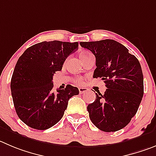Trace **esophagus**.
Returning a JSON list of instances; mask_svg holds the SVG:
<instances>
[{
  "mask_svg": "<svg viewBox=\"0 0 156 156\" xmlns=\"http://www.w3.org/2000/svg\"><path fill=\"white\" fill-rule=\"evenodd\" d=\"M78 90H79L80 94H82V93H85L86 91H88V88H78Z\"/></svg>",
  "mask_w": 156,
  "mask_h": 156,
  "instance_id": "1",
  "label": "esophagus"
}]
</instances>
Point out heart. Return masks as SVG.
Segmentation results:
<instances>
[{
    "label": "heart",
    "instance_id": "heart-1",
    "mask_svg": "<svg viewBox=\"0 0 156 156\" xmlns=\"http://www.w3.org/2000/svg\"><path fill=\"white\" fill-rule=\"evenodd\" d=\"M87 54H88V52H82V53H81V55H80V56H81V58L82 56H84V55H87ZM75 82L77 83V84H78V85H81V84H82V79H81V78H77L76 79H75Z\"/></svg>",
    "mask_w": 156,
    "mask_h": 156
}]
</instances>
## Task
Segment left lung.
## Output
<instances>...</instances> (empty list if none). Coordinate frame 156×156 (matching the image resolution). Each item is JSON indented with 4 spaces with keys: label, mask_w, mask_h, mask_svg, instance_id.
<instances>
[{
    "label": "left lung",
    "mask_w": 156,
    "mask_h": 156,
    "mask_svg": "<svg viewBox=\"0 0 156 156\" xmlns=\"http://www.w3.org/2000/svg\"><path fill=\"white\" fill-rule=\"evenodd\" d=\"M96 59L93 78H101L107 88L104 94L87 107L93 124L103 132H116L126 127L138 111L143 97V75L136 57L111 39L80 42Z\"/></svg>",
    "instance_id": "1"
}]
</instances>
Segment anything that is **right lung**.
I'll list each match as a JSON object with an SVG mask.
<instances>
[{"label": "right lung", "mask_w": 156, "mask_h": 156, "mask_svg": "<svg viewBox=\"0 0 156 156\" xmlns=\"http://www.w3.org/2000/svg\"><path fill=\"white\" fill-rule=\"evenodd\" d=\"M78 48V42L43 41L23 53L14 68L11 90L16 112L32 129L45 130L63 117L68 100L79 94L78 88L68 85L53 91V75Z\"/></svg>", "instance_id": "obj_1"}]
</instances>
